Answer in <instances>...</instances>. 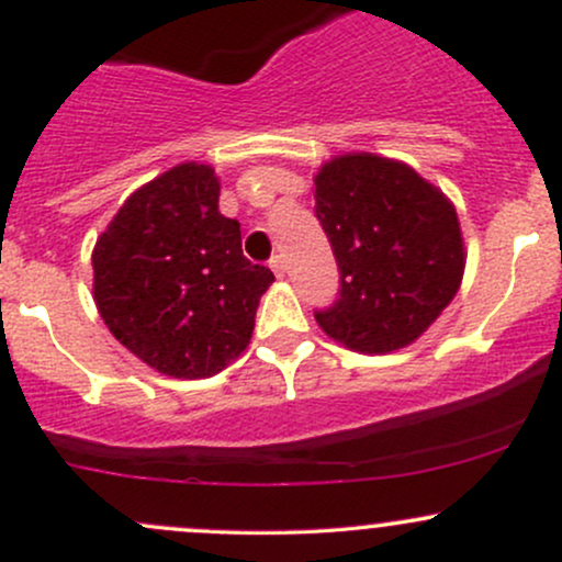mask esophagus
<instances>
[{"label":"esophagus","mask_w":562,"mask_h":562,"mask_svg":"<svg viewBox=\"0 0 562 562\" xmlns=\"http://www.w3.org/2000/svg\"><path fill=\"white\" fill-rule=\"evenodd\" d=\"M269 267H272V272H274L277 277H285V272H288V261H285V256H274V259H272V263H269Z\"/></svg>","instance_id":"obj_1"}]
</instances>
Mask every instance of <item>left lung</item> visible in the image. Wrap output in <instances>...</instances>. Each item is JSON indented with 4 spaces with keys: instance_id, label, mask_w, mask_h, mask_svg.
I'll return each instance as SVG.
<instances>
[{
    "instance_id": "1",
    "label": "left lung",
    "mask_w": 562,
    "mask_h": 562,
    "mask_svg": "<svg viewBox=\"0 0 562 562\" xmlns=\"http://www.w3.org/2000/svg\"><path fill=\"white\" fill-rule=\"evenodd\" d=\"M314 209L340 269V299L317 325L351 351H398L441 317L465 274L454 203L404 160L333 156L314 173Z\"/></svg>"
}]
</instances>
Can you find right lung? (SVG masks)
Instances as JSON below:
<instances>
[{"instance_id": "add662e5", "label": "right lung", "mask_w": 562, "mask_h": 562, "mask_svg": "<svg viewBox=\"0 0 562 562\" xmlns=\"http://www.w3.org/2000/svg\"><path fill=\"white\" fill-rule=\"evenodd\" d=\"M218 192L214 166L184 160L137 187L94 243L97 312L160 375L214 378L235 362L274 282L243 256Z\"/></svg>"}]
</instances>
